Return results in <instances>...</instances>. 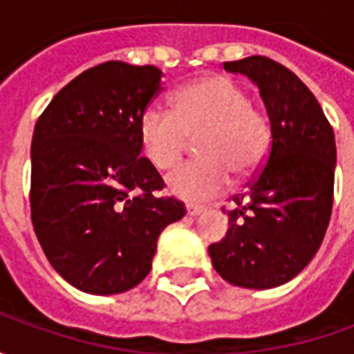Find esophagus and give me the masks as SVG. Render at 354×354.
<instances>
[{
  "mask_svg": "<svg viewBox=\"0 0 354 354\" xmlns=\"http://www.w3.org/2000/svg\"><path fill=\"white\" fill-rule=\"evenodd\" d=\"M185 212L187 216H199L201 212H205V207L203 205H185Z\"/></svg>",
  "mask_w": 354,
  "mask_h": 354,
  "instance_id": "34e87169",
  "label": "esophagus"
}]
</instances>
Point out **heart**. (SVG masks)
<instances>
[{
  "mask_svg": "<svg viewBox=\"0 0 354 354\" xmlns=\"http://www.w3.org/2000/svg\"><path fill=\"white\" fill-rule=\"evenodd\" d=\"M197 139L195 161L167 176V187L182 199H208L230 184V172L248 176L266 161L271 129L239 83L208 75L180 87L172 111L149 106L138 121L140 149L157 170L170 169Z\"/></svg>",
  "mask_w": 354,
  "mask_h": 354,
  "instance_id": "obj_1",
  "label": "heart"
}]
</instances>
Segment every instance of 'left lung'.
Here are the masks:
<instances>
[{
  "instance_id": "1",
  "label": "left lung",
  "mask_w": 354,
  "mask_h": 354,
  "mask_svg": "<svg viewBox=\"0 0 354 354\" xmlns=\"http://www.w3.org/2000/svg\"><path fill=\"white\" fill-rule=\"evenodd\" d=\"M223 68L260 88L271 146L248 189L233 197L230 230L208 254L230 284L274 288L301 273L324 239L334 203V131L315 94L279 62L248 57Z\"/></svg>"
}]
</instances>
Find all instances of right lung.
Returning a JSON list of instances; mask_svg holds the SVG:
<instances>
[{
    "label": "right lung",
    "mask_w": 354,
    "mask_h": 354,
    "mask_svg": "<svg viewBox=\"0 0 354 354\" xmlns=\"http://www.w3.org/2000/svg\"><path fill=\"white\" fill-rule=\"evenodd\" d=\"M155 66L104 62L50 100L32 138V222L66 282L94 296L134 288L151 269L157 239L185 216L157 199L162 178L140 157L138 121L161 91Z\"/></svg>",
    "instance_id": "1"
}]
</instances>
